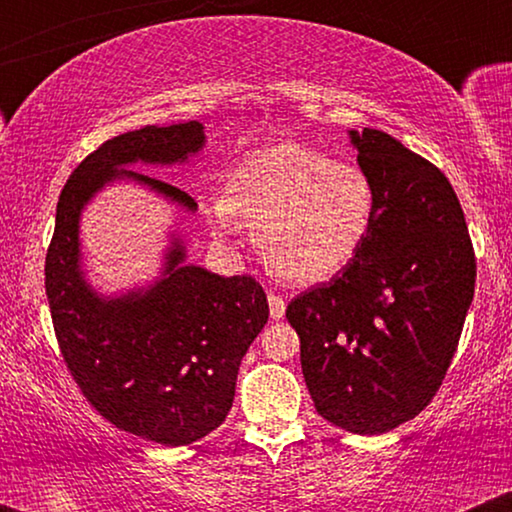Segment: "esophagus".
Returning <instances> with one entry per match:
<instances>
[{
	"label": "esophagus",
	"mask_w": 512,
	"mask_h": 512,
	"mask_svg": "<svg viewBox=\"0 0 512 512\" xmlns=\"http://www.w3.org/2000/svg\"><path fill=\"white\" fill-rule=\"evenodd\" d=\"M286 313V301L281 296H276V293H269V315H272V320H281Z\"/></svg>",
	"instance_id": "esophagus-1"
}]
</instances>
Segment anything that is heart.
Returning a JSON list of instances; mask_svg holds the SVG:
<instances>
[{
    "mask_svg": "<svg viewBox=\"0 0 512 512\" xmlns=\"http://www.w3.org/2000/svg\"><path fill=\"white\" fill-rule=\"evenodd\" d=\"M202 216L226 245L248 223L276 276L317 284L342 274L366 248L378 192L361 163L284 142L238 163L223 180V197L204 199Z\"/></svg>",
    "mask_w": 512,
    "mask_h": 512,
    "instance_id": "1",
    "label": "heart"
}]
</instances>
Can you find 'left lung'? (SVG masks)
Instances as JSON below:
<instances>
[{"label":"left lung","instance_id":"left-lung-1","mask_svg":"<svg viewBox=\"0 0 512 512\" xmlns=\"http://www.w3.org/2000/svg\"><path fill=\"white\" fill-rule=\"evenodd\" d=\"M378 192L366 248L286 308L317 414L358 436L414 419L443 383L474 298L477 260L455 190L380 129H349Z\"/></svg>","mask_w":512,"mask_h":512}]
</instances>
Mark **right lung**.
Segmentation results:
<instances>
[{
	"instance_id": "obj_1",
	"label": "right lung",
	"mask_w": 512,
	"mask_h": 512,
	"mask_svg": "<svg viewBox=\"0 0 512 512\" xmlns=\"http://www.w3.org/2000/svg\"><path fill=\"white\" fill-rule=\"evenodd\" d=\"M204 142V125L192 120L134 129L98 146L64 185L45 257L52 325L76 385L110 424L168 448L223 424L240 361L267 325V296L248 274L219 276L187 264L178 233L154 284L103 296L81 267L79 221L113 180L149 187L192 214L197 202L187 192L127 166L185 163Z\"/></svg>"
}]
</instances>
